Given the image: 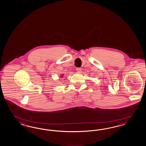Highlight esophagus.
Returning a JSON list of instances; mask_svg holds the SVG:
<instances>
[{"mask_svg": "<svg viewBox=\"0 0 146 146\" xmlns=\"http://www.w3.org/2000/svg\"><path fill=\"white\" fill-rule=\"evenodd\" d=\"M76 71H77L78 72H81V68H79V67H77L76 68Z\"/></svg>", "mask_w": 146, "mask_h": 146, "instance_id": "34e87169", "label": "esophagus"}]
</instances>
